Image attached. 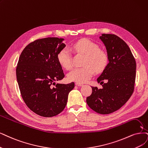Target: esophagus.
Here are the masks:
<instances>
[{
    "label": "esophagus",
    "instance_id": "obj_1",
    "mask_svg": "<svg viewBox=\"0 0 148 148\" xmlns=\"http://www.w3.org/2000/svg\"><path fill=\"white\" fill-rule=\"evenodd\" d=\"M75 85H77V86H83V85H84L82 84H81V83H78V82H76V83H75Z\"/></svg>",
    "mask_w": 148,
    "mask_h": 148
}]
</instances>
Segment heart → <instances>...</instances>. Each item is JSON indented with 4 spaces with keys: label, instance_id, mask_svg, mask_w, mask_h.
I'll return each instance as SVG.
<instances>
[{
    "label": "heart",
    "instance_id": "heart-1",
    "mask_svg": "<svg viewBox=\"0 0 148 148\" xmlns=\"http://www.w3.org/2000/svg\"><path fill=\"white\" fill-rule=\"evenodd\" d=\"M72 48L77 53L86 55L82 68H75L68 74L70 81L85 83L88 81L94 74L103 72L108 64L107 54L100 51L97 44L88 39H81L73 44ZM57 60L60 65L67 70L73 68L72 55L66 48L60 50L57 54Z\"/></svg>",
    "mask_w": 148,
    "mask_h": 148
}]
</instances>
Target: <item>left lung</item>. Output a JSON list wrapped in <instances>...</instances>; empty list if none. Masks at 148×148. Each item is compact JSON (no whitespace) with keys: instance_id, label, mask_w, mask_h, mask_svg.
Wrapping results in <instances>:
<instances>
[{"instance_id":"1","label":"left lung","mask_w":148,"mask_h":148,"mask_svg":"<svg viewBox=\"0 0 148 148\" xmlns=\"http://www.w3.org/2000/svg\"><path fill=\"white\" fill-rule=\"evenodd\" d=\"M100 39L104 44L109 63L97 82L103 84L102 89L91 87L92 93L86 97L88 106L102 114L116 111L132 96L135 82L136 62L128 45L114 34H102Z\"/></svg>"}]
</instances>
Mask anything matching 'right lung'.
Here are the masks:
<instances>
[{
    "label": "right lung",
    "instance_id": "add662e5",
    "mask_svg": "<svg viewBox=\"0 0 148 148\" xmlns=\"http://www.w3.org/2000/svg\"><path fill=\"white\" fill-rule=\"evenodd\" d=\"M63 40L56 37L36 40L24 49L19 58L16 72L21 96L27 106L41 116L61 113L74 88V82L55 83L64 77L57 60L58 52L66 46Z\"/></svg>",
    "mask_w": 148,
    "mask_h": 148
}]
</instances>
